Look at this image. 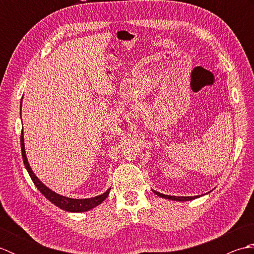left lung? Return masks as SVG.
<instances>
[{
    "label": "left lung",
    "instance_id": "8db88e82",
    "mask_svg": "<svg viewBox=\"0 0 254 254\" xmlns=\"http://www.w3.org/2000/svg\"><path fill=\"white\" fill-rule=\"evenodd\" d=\"M153 192H154L155 194H157L158 196L163 197V198H168V199H172V201H180V202H183V201H191V199L199 197V195H195V196H172V195H166V194L159 193V192L154 191V190H153Z\"/></svg>",
    "mask_w": 254,
    "mask_h": 254
}]
</instances>
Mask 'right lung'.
<instances>
[{
    "mask_svg": "<svg viewBox=\"0 0 254 254\" xmlns=\"http://www.w3.org/2000/svg\"><path fill=\"white\" fill-rule=\"evenodd\" d=\"M20 111H21V105H20ZM20 147H21V156H23L24 165L26 167L27 171H28L32 182L35 183V186L37 187L38 190L44 194V195L49 199L51 203L55 204L56 206L60 207L61 209L66 210V212H72V213L87 212V210L98 206V205L104 202L106 197L109 195L110 189L109 190H107L105 193L100 194V195H97L95 197H90V198H71V197L63 196V195H60V194L53 192L49 188L46 187L39 179H38L37 176L34 174V171H32V169L30 168L28 160H27V157H26L23 131H21V135H20Z\"/></svg>",
    "mask_w": 254,
    "mask_h": 254,
    "instance_id": "obj_1",
    "label": "right lung"
}]
</instances>
